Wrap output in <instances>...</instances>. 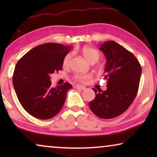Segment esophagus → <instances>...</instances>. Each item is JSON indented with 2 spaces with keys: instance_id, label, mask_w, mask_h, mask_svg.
Returning <instances> with one entry per match:
<instances>
[{
  "instance_id": "34e87169",
  "label": "esophagus",
  "mask_w": 157,
  "mask_h": 157,
  "mask_svg": "<svg viewBox=\"0 0 157 157\" xmlns=\"http://www.w3.org/2000/svg\"><path fill=\"white\" fill-rule=\"evenodd\" d=\"M74 88L75 89H81V90H84L86 89L85 86H81V85H75L74 86Z\"/></svg>"
}]
</instances>
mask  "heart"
Wrapping results in <instances>:
<instances>
[{"mask_svg": "<svg viewBox=\"0 0 157 157\" xmlns=\"http://www.w3.org/2000/svg\"><path fill=\"white\" fill-rule=\"evenodd\" d=\"M82 54L86 59L90 63H95L98 61L101 58V53L96 49L91 47H84L82 49ZM72 57V53H69L66 55L63 61V66H67L69 64L71 59ZM74 79L79 82H86L91 78V76L89 74H75L74 76Z\"/></svg>", "mask_w": 157, "mask_h": 157, "instance_id": "heart-1", "label": "heart"}]
</instances>
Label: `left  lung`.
I'll return each mask as SVG.
<instances>
[{
  "label": "left lung",
  "instance_id": "obj_1",
  "mask_svg": "<svg viewBox=\"0 0 157 157\" xmlns=\"http://www.w3.org/2000/svg\"><path fill=\"white\" fill-rule=\"evenodd\" d=\"M99 49L106 59L107 89L93 88L96 97L89 102V107L101 119H113L127 110L136 98L141 67L132 53L115 41L105 42Z\"/></svg>",
  "mask_w": 157,
  "mask_h": 157
}]
</instances>
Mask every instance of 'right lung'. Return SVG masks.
Segmentation results:
<instances>
[{
  "label": "right lung",
  "mask_w": 157,
  "mask_h": 157,
  "mask_svg": "<svg viewBox=\"0 0 157 157\" xmlns=\"http://www.w3.org/2000/svg\"><path fill=\"white\" fill-rule=\"evenodd\" d=\"M70 46L47 43L32 48L17 63L13 84L21 106L29 114L39 119H49L61 111L69 83L53 87L50 75L63 67Z\"/></svg>",
  "instance_id": "right-lung-1"
}]
</instances>
